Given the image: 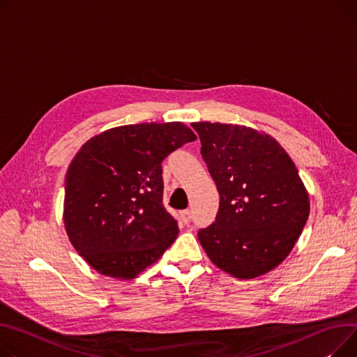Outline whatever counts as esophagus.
<instances>
[{
  "label": "esophagus",
  "mask_w": 357,
  "mask_h": 357,
  "mask_svg": "<svg viewBox=\"0 0 357 357\" xmlns=\"http://www.w3.org/2000/svg\"><path fill=\"white\" fill-rule=\"evenodd\" d=\"M181 221H182L185 225L191 222V211H189V209L182 211V212H181Z\"/></svg>",
  "instance_id": "esophagus-1"
}]
</instances>
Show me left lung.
<instances>
[{
    "mask_svg": "<svg viewBox=\"0 0 357 357\" xmlns=\"http://www.w3.org/2000/svg\"><path fill=\"white\" fill-rule=\"evenodd\" d=\"M201 155L220 192L217 218L198 238L213 264L255 278L293 250L310 202L294 162L278 142L255 129L197 122Z\"/></svg>",
    "mask_w": 357,
    "mask_h": 357,
    "instance_id": "8db88e82",
    "label": "left lung"
}]
</instances>
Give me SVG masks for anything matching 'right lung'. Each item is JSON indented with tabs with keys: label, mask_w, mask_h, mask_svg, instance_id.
Returning <instances> with one entry per match:
<instances>
[{
	"label": "right lung",
	"mask_w": 357,
	"mask_h": 357,
	"mask_svg": "<svg viewBox=\"0 0 357 357\" xmlns=\"http://www.w3.org/2000/svg\"><path fill=\"white\" fill-rule=\"evenodd\" d=\"M195 133L181 122L126 125L91 137L64 182V225L76 251L100 274L132 280L178 236L165 209L162 162Z\"/></svg>",
	"instance_id": "obj_1"
}]
</instances>
